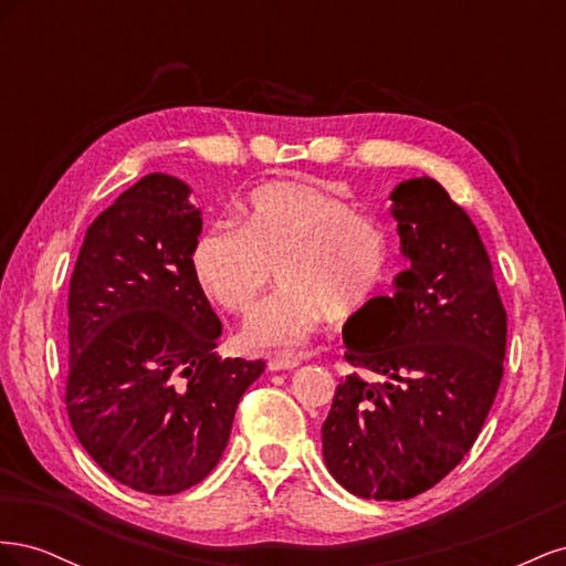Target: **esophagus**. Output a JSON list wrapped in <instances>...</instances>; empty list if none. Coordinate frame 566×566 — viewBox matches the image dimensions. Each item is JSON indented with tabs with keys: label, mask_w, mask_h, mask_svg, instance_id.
<instances>
[{
	"label": "esophagus",
	"mask_w": 566,
	"mask_h": 566,
	"mask_svg": "<svg viewBox=\"0 0 566 566\" xmlns=\"http://www.w3.org/2000/svg\"><path fill=\"white\" fill-rule=\"evenodd\" d=\"M302 364V356L300 354H273L269 356V370H290V368H297Z\"/></svg>",
	"instance_id": "obj_1"
}]
</instances>
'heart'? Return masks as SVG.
Wrapping results in <instances>:
<instances>
[{"label":"heart","mask_w":566,"mask_h":566,"mask_svg":"<svg viewBox=\"0 0 566 566\" xmlns=\"http://www.w3.org/2000/svg\"><path fill=\"white\" fill-rule=\"evenodd\" d=\"M387 241L349 202L314 184L256 188L243 227L202 231L191 266L202 293L233 314L252 312L279 269L281 293L245 325L252 347H297L323 318L364 304L380 283Z\"/></svg>","instance_id":"1"}]
</instances>
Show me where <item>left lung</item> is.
<instances>
[{"label": "left lung", "mask_w": 566, "mask_h": 566, "mask_svg": "<svg viewBox=\"0 0 566 566\" xmlns=\"http://www.w3.org/2000/svg\"><path fill=\"white\" fill-rule=\"evenodd\" d=\"M410 266L391 297H373L342 331L347 375L323 422V458L361 499L406 501L468 455L503 380L507 314L486 248L439 181L391 191ZM365 342L361 343L360 339Z\"/></svg>", "instance_id": "1"}]
</instances>
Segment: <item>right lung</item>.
Instances as JSON below:
<instances>
[{"label": "right lung", "mask_w": 566, "mask_h": 566, "mask_svg": "<svg viewBox=\"0 0 566 566\" xmlns=\"http://www.w3.org/2000/svg\"><path fill=\"white\" fill-rule=\"evenodd\" d=\"M188 193L158 172L127 188L87 229L67 293L73 432L115 482L150 495L214 470L266 366L214 354L221 323L193 276L202 219Z\"/></svg>", "instance_id": "right-lung-1"}]
</instances>
